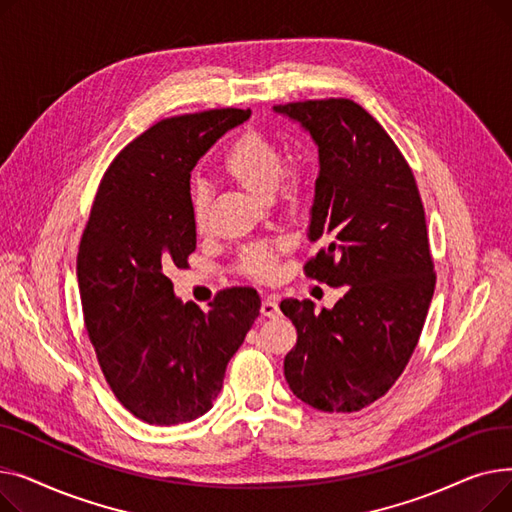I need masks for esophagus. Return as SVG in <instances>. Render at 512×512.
Returning a JSON list of instances; mask_svg holds the SVG:
<instances>
[{
    "instance_id": "esophagus-1",
    "label": "esophagus",
    "mask_w": 512,
    "mask_h": 512,
    "mask_svg": "<svg viewBox=\"0 0 512 512\" xmlns=\"http://www.w3.org/2000/svg\"><path fill=\"white\" fill-rule=\"evenodd\" d=\"M261 315H263V317H272V319L280 317V305H278L274 299H263V303H261Z\"/></svg>"
}]
</instances>
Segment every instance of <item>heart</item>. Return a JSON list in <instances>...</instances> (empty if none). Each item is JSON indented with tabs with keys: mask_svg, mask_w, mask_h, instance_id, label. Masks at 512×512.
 Returning <instances> with one entry per match:
<instances>
[{
	"mask_svg": "<svg viewBox=\"0 0 512 512\" xmlns=\"http://www.w3.org/2000/svg\"><path fill=\"white\" fill-rule=\"evenodd\" d=\"M224 174L257 199H272L280 191L286 207H297L309 191V174L303 166L284 170V153L263 132L249 130L230 145L222 161ZM209 191L203 182L191 186V215L195 228L207 222ZM278 247L251 249L240 257V270L253 278H267L274 270Z\"/></svg>",
	"mask_w": 512,
	"mask_h": 512,
	"instance_id": "1",
	"label": "heart"
}]
</instances>
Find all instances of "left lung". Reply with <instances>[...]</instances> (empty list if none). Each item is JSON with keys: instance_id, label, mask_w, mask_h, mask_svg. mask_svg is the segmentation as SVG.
<instances>
[{"instance_id": "1", "label": "left lung", "mask_w": 512, "mask_h": 512, "mask_svg": "<svg viewBox=\"0 0 512 512\" xmlns=\"http://www.w3.org/2000/svg\"><path fill=\"white\" fill-rule=\"evenodd\" d=\"M274 112L301 124L319 157L307 230L319 251L305 274L348 286L319 313L309 299L280 303L297 328L284 357L286 382L317 411H361L405 371L434 297L417 182L388 132L351 99L274 105Z\"/></svg>"}]
</instances>
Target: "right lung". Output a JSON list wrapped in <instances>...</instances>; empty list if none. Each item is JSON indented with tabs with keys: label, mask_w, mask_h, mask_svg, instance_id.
Listing matches in <instances>:
<instances>
[{
	"label": "right lung",
	"mask_w": 512,
	"mask_h": 512,
	"mask_svg": "<svg viewBox=\"0 0 512 512\" xmlns=\"http://www.w3.org/2000/svg\"><path fill=\"white\" fill-rule=\"evenodd\" d=\"M249 116L226 107L151 126L107 168L80 238L76 278L97 361L116 398L149 425L207 413L259 315L253 288L224 290L201 311L166 276L197 247L193 168Z\"/></svg>",
	"instance_id": "obj_1"
}]
</instances>
